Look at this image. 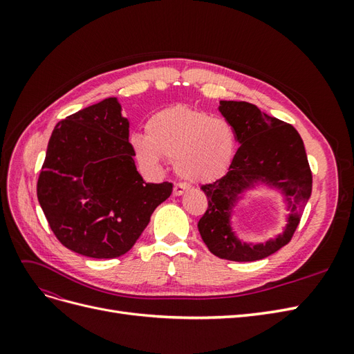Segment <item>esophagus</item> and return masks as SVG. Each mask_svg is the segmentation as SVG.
<instances>
[{
	"mask_svg": "<svg viewBox=\"0 0 354 354\" xmlns=\"http://www.w3.org/2000/svg\"><path fill=\"white\" fill-rule=\"evenodd\" d=\"M186 189H187V185H186V183H176L174 187H173V195H174V196L183 195Z\"/></svg>",
	"mask_w": 354,
	"mask_h": 354,
	"instance_id": "obj_1",
	"label": "esophagus"
}]
</instances>
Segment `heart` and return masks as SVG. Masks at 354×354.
Here are the masks:
<instances>
[{"mask_svg": "<svg viewBox=\"0 0 354 354\" xmlns=\"http://www.w3.org/2000/svg\"><path fill=\"white\" fill-rule=\"evenodd\" d=\"M146 131L131 138L137 159L146 167H156L162 156L174 159L177 174L196 183L220 177L236 151V133L227 121L185 106L155 113Z\"/></svg>", "mask_w": 354, "mask_h": 354, "instance_id": "1", "label": "heart"}]
</instances>
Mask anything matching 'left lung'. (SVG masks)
I'll return each instance as SVG.
<instances>
[{
    "instance_id": "8db88e82",
    "label": "left lung",
    "mask_w": 354,
    "mask_h": 354,
    "mask_svg": "<svg viewBox=\"0 0 354 354\" xmlns=\"http://www.w3.org/2000/svg\"><path fill=\"white\" fill-rule=\"evenodd\" d=\"M218 109L233 127L241 146L227 173L201 186L207 195L208 208L198 229L208 250L218 259L257 261L279 251L294 236L312 195V169L301 137L291 124L266 115L246 102L221 100ZM257 180L284 192L290 217L281 237L264 245H248L239 243L232 234L230 216L237 195Z\"/></svg>"
}]
</instances>
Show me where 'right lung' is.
I'll return each instance as SVG.
<instances>
[{
	"label": "right lung",
	"instance_id": "right-lung-1",
	"mask_svg": "<svg viewBox=\"0 0 354 354\" xmlns=\"http://www.w3.org/2000/svg\"><path fill=\"white\" fill-rule=\"evenodd\" d=\"M115 97L62 120L53 130L37 183L39 205L59 242L90 259L133 248L173 185L146 183Z\"/></svg>",
	"mask_w": 354,
	"mask_h": 354
}]
</instances>
